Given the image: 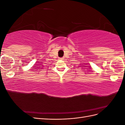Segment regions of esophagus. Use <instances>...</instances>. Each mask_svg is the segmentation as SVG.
Masks as SVG:
<instances>
[{
    "label": "esophagus",
    "instance_id": "34e87169",
    "mask_svg": "<svg viewBox=\"0 0 125 125\" xmlns=\"http://www.w3.org/2000/svg\"><path fill=\"white\" fill-rule=\"evenodd\" d=\"M59 59H60V60H63V59H63V58H59Z\"/></svg>",
    "mask_w": 125,
    "mask_h": 125
}]
</instances>
